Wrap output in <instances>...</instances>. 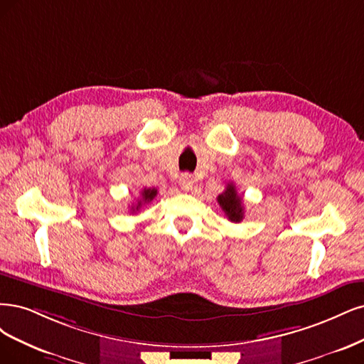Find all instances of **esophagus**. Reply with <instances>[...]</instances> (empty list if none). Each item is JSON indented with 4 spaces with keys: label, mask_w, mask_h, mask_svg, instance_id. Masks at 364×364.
<instances>
[{
    "label": "esophagus",
    "mask_w": 364,
    "mask_h": 364,
    "mask_svg": "<svg viewBox=\"0 0 364 364\" xmlns=\"http://www.w3.org/2000/svg\"><path fill=\"white\" fill-rule=\"evenodd\" d=\"M180 187L181 191L184 192H189L192 187H193V177L191 173H183L180 177Z\"/></svg>",
    "instance_id": "esophagus-1"
}]
</instances>
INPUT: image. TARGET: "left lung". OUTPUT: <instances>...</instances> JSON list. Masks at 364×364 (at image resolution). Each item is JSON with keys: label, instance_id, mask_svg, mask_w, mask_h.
Returning <instances> with one entry per match:
<instances>
[{"label": "left lung", "instance_id": "1", "mask_svg": "<svg viewBox=\"0 0 364 364\" xmlns=\"http://www.w3.org/2000/svg\"><path fill=\"white\" fill-rule=\"evenodd\" d=\"M218 203L220 205V208L224 210L225 216L228 218V220L231 222H240L243 219V204H242V196L237 195V191H236V186H234L232 183H228L225 191L222 192L219 196H218Z\"/></svg>", "mask_w": 364, "mask_h": 364}]
</instances>
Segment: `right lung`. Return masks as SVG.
<instances>
[{
    "label": "right lung",
    "mask_w": 364,
    "mask_h": 364,
    "mask_svg": "<svg viewBox=\"0 0 364 364\" xmlns=\"http://www.w3.org/2000/svg\"><path fill=\"white\" fill-rule=\"evenodd\" d=\"M140 195H142V196H140L137 204L132 207V212H133V213H134V212H139V208L142 207V204L151 203L152 199H154L156 195H157V189H156V187H152V189H146V187H145V189H144L142 192H140Z\"/></svg>",
    "instance_id": "1"
}]
</instances>
